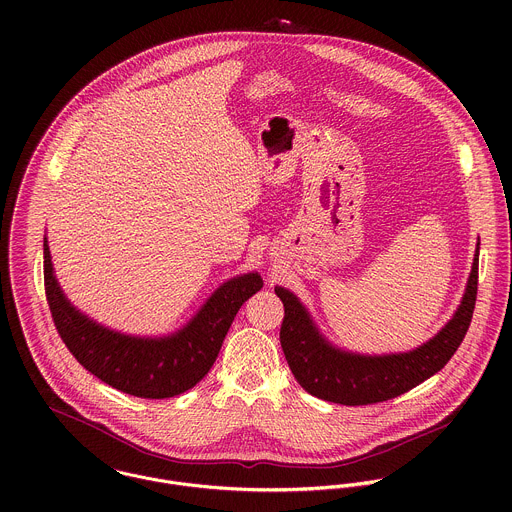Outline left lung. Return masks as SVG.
<instances>
[{"label":"left lung","instance_id":"1","mask_svg":"<svg viewBox=\"0 0 512 512\" xmlns=\"http://www.w3.org/2000/svg\"><path fill=\"white\" fill-rule=\"evenodd\" d=\"M477 284L479 244L467 290L453 319L416 351L384 357H363L331 347L319 335L297 297L284 288H276V295L284 303L280 343L286 361L295 380L321 400L366 406L396 398L434 376L453 357L471 325Z\"/></svg>","mask_w":512,"mask_h":512}]
</instances>
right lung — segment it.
Returning a JSON list of instances; mask_svg holds the SVG:
<instances>
[{
	"instance_id": "add662e5",
	"label": "right lung",
	"mask_w": 512,
	"mask_h": 512,
	"mask_svg": "<svg viewBox=\"0 0 512 512\" xmlns=\"http://www.w3.org/2000/svg\"><path fill=\"white\" fill-rule=\"evenodd\" d=\"M43 258L53 323L74 359L108 386L149 400L171 398L193 388L217 361L240 305L262 288L258 274L238 276L220 286L179 333L165 339H138L114 333L78 313L53 276L47 240Z\"/></svg>"
}]
</instances>
